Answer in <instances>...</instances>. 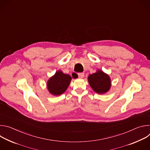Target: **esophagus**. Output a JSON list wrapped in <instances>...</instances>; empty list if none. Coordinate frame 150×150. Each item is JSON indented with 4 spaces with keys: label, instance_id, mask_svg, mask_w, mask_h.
Segmentation results:
<instances>
[{
    "label": "esophagus",
    "instance_id": "34e87169",
    "mask_svg": "<svg viewBox=\"0 0 150 150\" xmlns=\"http://www.w3.org/2000/svg\"><path fill=\"white\" fill-rule=\"evenodd\" d=\"M78 78H81H81H83V76H84V74L82 73V72H81V73H78Z\"/></svg>",
    "mask_w": 150,
    "mask_h": 150
}]
</instances>
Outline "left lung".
Segmentation results:
<instances>
[{"mask_svg":"<svg viewBox=\"0 0 150 150\" xmlns=\"http://www.w3.org/2000/svg\"><path fill=\"white\" fill-rule=\"evenodd\" d=\"M88 81L93 91L99 94L108 93L112 85L109 75L101 69H97L95 73L90 74L88 76Z\"/></svg>","mask_w":150,"mask_h":150,"instance_id":"obj_1","label":"left lung"}]
</instances>
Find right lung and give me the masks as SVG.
I'll return each mask as SVG.
<instances>
[{
	"mask_svg": "<svg viewBox=\"0 0 150 150\" xmlns=\"http://www.w3.org/2000/svg\"><path fill=\"white\" fill-rule=\"evenodd\" d=\"M72 80L71 76L57 71L47 82V88L49 92L53 96H60L65 93L68 88Z\"/></svg>",
	"mask_w": 150,
	"mask_h": 150,
	"instance_id": "1",
	"label": "right lung"
}]
</instances>
